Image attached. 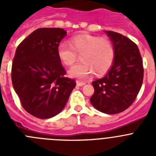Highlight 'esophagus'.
<instances>
[{
    "label": "esophagus",
    "instance_id": "1",
    "mask_svg": "<svg viewBox=\"0 0 156 156\" xmlns=\"http://www.w3.org/2000/svg\"><path fill=\"white\" fill-rule=\"evenodd\" d=\"M85 84H86V83L80 82V81H79V80H76V85H77V86L82 87V86H83V85H85Z\"/></svg>",
    "mask_w": 156,
    "mask_h": 156
}]
</instances>
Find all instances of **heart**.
I'll list each match as a JSON object with an SVG mask.
<instances>
[{"mask_svg":"<svg viewBox=\"0 0 156 156\" xmlns=\"http://www.w3.org/2000/svg\"><path fill=\"white\" fill-rule=\"evenodd\" d=\"M69 44L62 43L57 48L58 57L66 66H72L80 55L82 62L69 70L71 77L87 79L92 73L102 75L113 65L115 51L110 40L90 34L71 37Z\"/></svg>","mask_w":156,"mask_h":156,"instance_id":"heart-1","label":"heart"}]
</instances>
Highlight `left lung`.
I'll list each match as a JSON object with an SVG mask.
<instances>
[{
    "label": "left lung",
    "mask_w": 156,
    "mask_h": 156,
    "mask_svg": "<svg viewBox=\"0 0 156 156\" xmlns=\"http://www.w3.org/2000/svg\"><path fill=\"white\" fill-rule=\"evenodd\" d=\"M115 51L113 65L101 79L92 82L94 93L90 101L99 112H122L133 104L144 77L142 58L137 44L125 36L105 31Z\"/></svg>",
    "instance_id": "8db88e82"
}]
</instances>
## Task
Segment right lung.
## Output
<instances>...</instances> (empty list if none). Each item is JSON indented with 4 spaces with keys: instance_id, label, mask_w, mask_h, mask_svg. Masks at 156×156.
Returning <instances> with one entry per match:
<instances>
[{
    "instance_id": "right-lung-1",
    "label": "right lung",
    "mask_w": 156,
    "mask_h": 156,
    "mask_svg": "<svg viewBox=\"0 0 156 156\" xmlns=\"http://www.w3.org/2000/svg\"><path fill=\"white\" fill-rule=\"evenodd\" d=\"M67 35L60 28L37 29L18 46L12 67L13 87L27 112L49 119L61 112L76 87L66 74L57 48Z\"/></svg>"
}]
</instances>
